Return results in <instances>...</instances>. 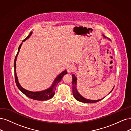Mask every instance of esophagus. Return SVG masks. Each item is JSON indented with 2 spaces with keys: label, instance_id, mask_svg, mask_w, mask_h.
<instances>
[{
  "label": "esophagus",
  "instance_id": "34e87169",
  "mask_svg": "<svg viewBox=\"0 0 131 131\" xmlns=\"http://www.w3.org/2000/svg\"><path fill=\"white\" fill-rule=\"evenodd\" d=\"M74 70V67L73 65H69L67 66V71L69 73H71Z\"/></svg>",
  "mask_w": 131,
  "mask_h": 131
}]
</instances>
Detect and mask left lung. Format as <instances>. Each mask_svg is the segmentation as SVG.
Listing matches in <instances>:
<instances>
[{"mask_svg":"<svg viewBox=\"0 0 131 131\" xmlns=\"http://www.w3.org/2000/svg\"><path fill=\"white\" fill-rule=\"evenodd\" d=\"M103 37L105 39H107L109 40H111V39H109V38H108L107 37L105 36L104 35H102ZM72 92H73V95L74 96V97L75 99V100L79 101V102H83V103H95L97 102H99V101H101V100L103 99L104 97L100 99V100H89V99H87L84 98V97H83L81 94L79 93L78 91L77 90V78L75 76V74H72ZM114 88V86L113 87V89L111 91V92H109L108 94H109L111 93V92L112 91V90H113Z\"/></svg>","mask_w":131,"mask_h":131,"instance_id":"obj_1","label":"left lung"}]
</instances>
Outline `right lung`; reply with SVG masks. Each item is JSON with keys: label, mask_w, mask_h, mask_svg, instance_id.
Here are the masks:
<instances>
[{"label": "right lung", "mask_w": 131, "mask_h": 131, "mask_svg": "<svg viewBox=\"0 0 131 131\" xmlns=\"http://www.w3.org/2000/svg\"><path fill=\"white\" fill-rule=\"evenodd\" d=\"M32 31H31L29 34V35L22 42L20 43L19 45L18 49V52L16 56L15 59V61H14V70H15V82L18 88L19 89V90L23 93L25 95H26L27 97H28L29 98H30L31 99H33L35 100H37V101H46L49 100L50 99H52L53 97L54 96L55 94V91H56V87L58 85V84L60 82L61 80L62 79L63 76L66 74L67 73V72L66 70H64L63 72H62L61 73H60L59 74L58 76L55 78L54 81L52 84V86L49 87V88L47 89L42 90V91H31L25 89L22 86L20 85V84L18 82V79L17 77V75L16 73V60H17V58L18 54L19 53V50L21 48V46L22 45V43L23 42L25 41H26L27 39H28L30 36L32 35Z\"/></svg>", "instance_id": "right-lung-1"}]
</instances>
